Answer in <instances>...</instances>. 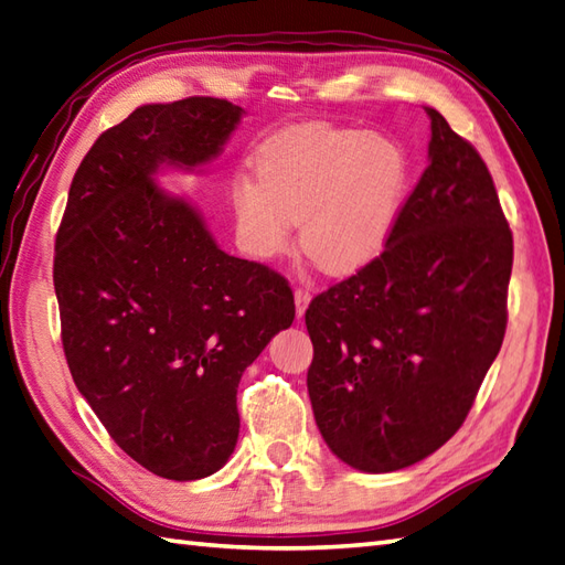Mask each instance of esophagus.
I'll list each match as a JSON object with an SVG mask.
<instances>
[{
	"instance_id": "obj_1",
	"label": "esophagus",
	"mask_w": 565,
	"mask_h": 565,
	"mask_svg": "<svg viewBox=\"0 0 565 565\" xmlns=\"http://www.w3.org/2000/svg\"><path fill=\"white\" fill-rule=\"evenodd\" d=\"M309 299H311V292L307 290V287H297L295 290V305H297V317L302 319L305 311L309 307Z\"/></svg>"
}]
</instances>
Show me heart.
<instances>
[{"mask_svg": "<svg viewBox=\"0 0 565 565\" xmlns=\"http://www.w3.org/2000/svg\"><path fill=\"white\" fill-rule=\"evenodd\" d=\"M256 171H239L230 188L246 254H282L302 217L307 254L326 273L345 275L386 246L404 207L411 159L388 135L299 125L258 147Z\"/></svg>", "mask_w": 565, "mask_h": 565, "instance_id": "1", "label": "heart"}]
</instances>
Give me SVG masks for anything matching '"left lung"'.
I'll return each instance as SVG.
<instances>
[{"mask_svg": "<svg viewBox=\"0 0 565 565\" xmlns=\"http://www.w3.org/2000/svg\"><path fill=\"white\" fill-rule=\"evenodd\" d=\"M425 110L430 164L384 250L305 315L319 430L370 473L406 469L461 428L508 326L512 232L491 171Z\"/></svg>", "mask_w": 565, "mask_h": 565, "instance_id": "obj_1", "label": "left lung"}]
</instances>
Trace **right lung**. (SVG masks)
Listing matches in <instances>:
<instances>
[{
  "label": "right lung",
  "instance_id": "add662e5",
  "mask_svg": "<svg viewBox=\"0 0 565 565\" xmlns=\"http://www.w3.org/2000/svg\"><path fill=\"white\" fill-rule=\"evenodd\" d=\"M239 118L212 96L132 110L82 159L55 236L72 380L122 452L171 481L227 463L242 374L295 319L280 273L224 254L154 183L161 164L215 159Z\"/></svg>",
  "mask_w": 565,
  "mask_h": 565
}]
</instances>
